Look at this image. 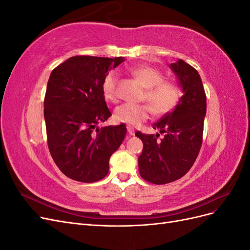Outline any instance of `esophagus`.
I'll use <instances>...</instances> for the list:
<instances>
[{
    "label": "esophagus",
    "mask_w": 250,
    "mask_h": 250,
    "mask_svg": "<svg viewBox=\"0 0 250 250\" xmlns=\"http://www.w3.org/2000/svg\"><path fill=\"white\" fill-rule=\"evenodd\" d=\"M127 131H128V133H129L130 135H134V128L133 127L128 126L127 127Z\"/></svg>",
    "instance_id": "esophagus-1"
}]
</instances>
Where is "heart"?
<instances>
[{
  "label": "heart",
  "mask_w": 250,
  "mask_h": 250,
  "mask_svg": "<svg viewBox=\"0 0 250 250\" xmlns=\"http://www.w3.org/2000/svg\"><path fill=\"white\" fill-rule=\"evenodd\" d=\"M134 78H137L146 87L143 99L149 104L123 103L115 110V119L118 122L130 126H139L150 117L151 111L155 116L167 115L176 106L181 95L180 86L172 80H165L164 74L150 65H138L130 70ZM119 74L109 71L102 81V93L105 99L115 102L119 97Z\"/></svg>",
  "instance_id": "heart-1"
}]
</instances>
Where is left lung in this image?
Masks as SVG:
<instances>
[{
	"mask_svg": "<svg viewBox=\"0 0 250 250\" xmlns=\"http://www.w3.org/2000/svg\"><path fill=\"white\" fill-rule=\"evenodd\" d=\"M170 67L177 75L184 95L176 107L153 124L160 133L135 132L144 144L139 156V171L143 179L165 185L183 177L192 168L202 145L203 123L207 112V96L200 75L179 59Z\"/></svg>",
	"mask_w": 250,
	"mask_h": 250,
	"instance_id": "left-lung-1",
	"label": "left lung"
}]
</instances>
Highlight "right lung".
<instances>
[{
  "label": "right lung",
  "instance_id": "obj_1",
  "mask_svg": "<svg viewBox=\"0 0 250 250\" xmlns=\"http://www.w3.org/2000/svg\"><path fill=\"white\" fill-rule=\"evenodd\" d=\"M123 62V57L73 56L51 73L43 102L48 147L71 179L89 184L104 178L111 154L125 138V124L97 127L111 116L103 78Z\"/></svg>",
  "mask_w": 250,
  "mask_h": 250
}]
</instances>
